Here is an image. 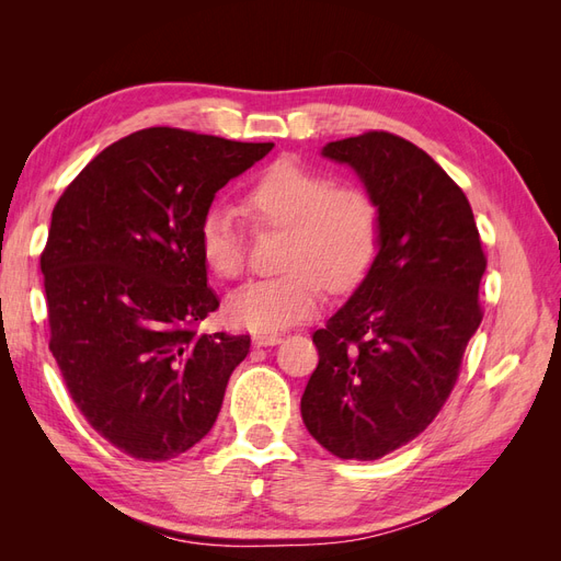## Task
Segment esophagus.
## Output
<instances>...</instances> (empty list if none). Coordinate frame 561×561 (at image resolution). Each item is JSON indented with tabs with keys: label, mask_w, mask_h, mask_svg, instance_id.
Instances as JSON below:
<instances>
[{
	"label": "esophagus",
	"mask_w": 561,
	"mask_h": 561,
	"mask_svg": "<svg viewBox=\"0 0 561 561\" xmlns=\"http://www.w3.org/2000/svg\"><path fill=\"white\" fill-rule=\"evenodd\" d=\"M252 342L254 346H276L280 344V334H257Z\"/></svg>",
	"instance_id": "1"
}]
</instances>
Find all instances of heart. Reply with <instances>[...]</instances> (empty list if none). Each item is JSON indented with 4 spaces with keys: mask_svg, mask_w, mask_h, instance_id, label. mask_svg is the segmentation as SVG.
Returning <instances> with one entry per match:
<instances>
[{
    "mask_svg": "<svg viewBox=\"0 0 561 561\" xmlns=\"http://www.w3.org/2000/svg\"><path fill=\"white\" fill-rule=\"evenodd\" d=\"M243 208L257 227H285L283 268L276 278L243 285L227 301L239 325L276 334L318 311L325 287L348 293L375 262L381 236L377 203L358 186L334 182L295 159H278L252 178ZM198 250L219 278L245 268V236L236 217L213 208L201 219Z\"/></svg>",
    "mask_w": 561,
    "mask_h": 561,
    "instance_id": "obj_1",
    "label": "heart"
}]
</instances>
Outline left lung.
I'll return each mask as SVG.
<instances>
[{
  "label": "left lung",
  "mask_w": 561,
  "mask_h": 561,
  "mask_svg": "<svg viewBox=\"0 0 561 561\" xmlns=\"http://www.w3.org/2000/svg\"><path fill=\"white\" fill-rule=\"evenodd\" d=\"M322 157L360 175L381 236L358 290L313 332L301 419L330 454L377 461L445 407L484 316L486 257L463 190L410 140L367 130Z\"/></svg>",
  "instance_id": "left-lung-1"
}]
</instances>
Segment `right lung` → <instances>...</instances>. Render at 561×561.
Here are the masks:
<instances>
[{
  "instance_id": "add662e5",
  "label": "right lung",
  "mask_w": 561,
  "mask_h": 561,
  "mask_svg": "<svg viewBox=\"0 0 561 561\" xmlns=\"http://www.w3.org/2000/svg\"><path fill=\"white\" fill-rule=\"evenodd\" d=\"M274 142L145 128L110 145L50 215L48 348L93 431L140 461L208 435L250 334H201L219 301L198 227L215 194Z\"/></svg>"
}]
</instances>
